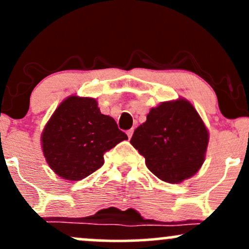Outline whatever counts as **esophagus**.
<instances>
[{"instance_id":"1","label":"esophagus","mask_w":249,"mask_h":249,"mask_svg":"<svg viewBox=\"0 0 249 249\" xmlns=\"http://www.w3.org/2000/svg\"><path fill=\"white\" fill-rule=\"evenodd\" d=\"M126 134H127L128 139H130L131 137H132V134H133V128H130V130H127L126 131Z\"/></svg>"}]
</instances>
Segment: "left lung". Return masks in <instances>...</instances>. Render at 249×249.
Returning a JSON list of instances; mask_svg holds the SVG:
<instances>
[{
    "label": "left lung",
    "mask_w": 249,
    "mask_h": 249,
    "mask_svg": "<svg viewBox=\"0 0 249 249\" xmlns=\"http://www.w3.org/2000/svg\"><path fill=\"white\" fill-rule=\"evenodd\" d=\"M131 144L154 176L178 184L198 172L205 160L208 132L191 103H161L134 130Z\"/></svg>",
    "instance_id": "1"
}]
</instances>
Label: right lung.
I'll return each instance as SVG.
<instances>
[{"instance_id":"add662e5","label":"right lung","mask_w":249,"mask_h":249,"mask_svg":"<svg viewBox=\"0 0 249 249\" xmlns=\"http://www.w3.org/2000/svg\"><path fill=\"white\" fill-rule=\"evenodd\" d=\"M127 136L101 113L96 99L71 96L56 108L42 133L45 159L67 180H81L101 168L104 154Z\"/></svg>"}]
</instances>
